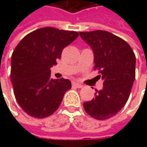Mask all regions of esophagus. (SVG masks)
I'll return each instance as SVG.
<instances>
[{"label": "esophagus", "mask_w": 147, "mask_h": 147, "mask_svg": "<svg viewBox=\"0 0 147 147\" xmlns=\"http://www.w3.org/2000/svg\"><path fill=\"white\" fill-rule=\"evenodd\" d=\"M72 86L74 87V88H82L83 86L81 85V84H79V83H78V82H72Z\"/></svg>", "instance_id": "34e87169"}]
</instances>
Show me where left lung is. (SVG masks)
<instances>
[{"mask_svg":"<svg viewBox=\"0 0 147 147\" xmlns=\"http://www.w3.org/2000/svg\"><path fill=\"white\" fill-rule=\"evenodd\" d=\"M94 52V69L104 80L103 88L96 90L95 98L84 102L91 117L105 120L118 114L128 100L135 79L136 56L124 40L103 30L79 32Z\"/></svg>","mask_w":147,"mask_h":147,"instance_id":"1","label":"left lung"}]
</instances>
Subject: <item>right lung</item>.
Masks as SVG:
<instances>
[{
	"label": "right lung",
	"mask_w": 147,
	"mask_h": 147,
	"mask_svg": "<svg viewBox=\"0 0 147 147\" xmlns=\"http://www.w3.org/2000/svg\"><path fill=\"white\" fill-rule=\"evenodd\" d=\"M78 37V32L46 27L28 33L16 46L11 56L10 80L17 102L28 115L43 119L59 108L71 82L51 78V68Z\"/></svg>",
	"instance_id": "1"
}]
</instances>
